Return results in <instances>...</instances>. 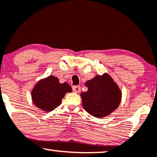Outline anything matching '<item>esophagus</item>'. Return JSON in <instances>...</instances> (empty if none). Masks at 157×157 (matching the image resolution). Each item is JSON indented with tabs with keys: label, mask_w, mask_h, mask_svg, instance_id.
<instances>
[{
	"label": "esophagus",
	"mask_w": 157,
	"mask_h": 157,
	"mask_svg": "<svg viewBox=\"0 0 157 157\" xmlns=\"http://www.w3.org/2000/svg\"><path fill=\"white\" fill-rule=\"evenodd\" d=\"M73 92L76 93H79L81 91V87L80 86H73L72 87Z\"/></svg>",
	"instance_id": "34e87169"
}]
</instances>
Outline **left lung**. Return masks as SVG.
<instances>
[{"mask_svg":"<svg viewBox=\"0 0 157 157\" xmlns=\"http://www.w3.org/2000/svg\"><path fill=\"white\" fill-rule=\"evenodd\" d=\"M88 90L80 94L82 106L91 116L102 118L109 116L120 105L122 92L107 72L97 75L85 83Z\"/></svg>","mask_w":157,"mask_h":157,"instance_id":"8db88e82","label":"left lung"}]
</instances>
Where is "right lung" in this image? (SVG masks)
<instances>
[{
    "label": "right lung",
    "instance_id": "obj_1",
    "mask_svg": "<svg viewBox=\"0 0 157 157\" xmlns=\"http://www.w3.org/2000/svg\"><path fill=\"white\" fill-rule=\"evenodd\" d=\"M72 91V87L68 83H60L57 77L49 75L35 84L31 92V100L42 111L50 112L61 104L67 93Z\"/></svg>",
    "mask_w": 157,
    "mask_h": 157
}]
</instances>
